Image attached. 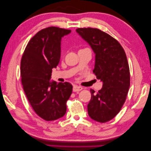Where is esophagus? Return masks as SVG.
<instances>
[{
	"mask_svg": "<svg viewBox=\"0 0 151 151\" xmlns=\"http://www.w3.org/2000/svg\"><path fill=\"white\" fill-rule=\"evenodd\" d=\"M83 90V88H81V86H73V92H80V91L82 90Z\"/></svg>",
	"mask_w": 151,
	"mask_h": 151,
	"instance_id": "esophagus-1",
	"label": "esophagus"
}]
</instances>
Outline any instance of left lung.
Instances as JSON below:
<instances>
[{
  "label": "left lung",
  "mask_w": 151,
  "mask_h": 151,
  "mask_svg": "<svg viewBox=\"0 0 151 151\" xmlns=\"http://www.w3.org/2000/svg\"><path fill=\"white\" fill-rule=\"evenodd\" d=\"M79 35L96 54L93 73L103 81L97 93L91 89L88 112L92 119L104 123L113 119L122 108L130 87V69L124 49L116 39L98 29L78 28Z\"/></svg>",
  "instance_id": "1"
}]
</instances>
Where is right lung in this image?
Listing matches in <instances>:
<instances>
[{"mask_svg":"<svg viewBox=\"0 0 151 151\" xmlns=\"http://www.w3.org/2000/svg\"><path fill=\"white\" fill-rule=\"evenodd\" d=\"M70 32L56 27L41 29L29 41L21 58L24 92L33 110L47 121L65 115L66 102L72 93L70 83L49 80L52 69L60 60L61 37Z\"/></svg>","mask_w":151,"mask_h":151,"instance_id":"obj_1","label":"right lung"}]
</instances>
